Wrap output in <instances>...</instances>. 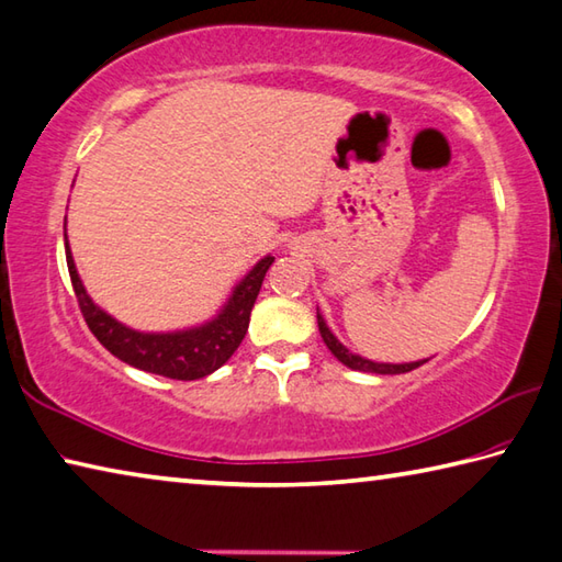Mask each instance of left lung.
Instances as JSON below:
<instances>
[{"mask_svg": "<svg viewBox=\"0 0 562 562\" xmlns=\"http://www.w3.org/2000/svg\"><path fill=\"white\" fill-rule=\"evenodd\" d=\"M316 322H319V334H322L324 344L329 346V351H331V353L336 356V359H339L344 366H349V369H353V371L395 375V373L413 371V369H417V366H423V363L427 361V359H425V361H415V363H373V361H369V359H361V356L351 353L349 349H346V346H341L339 339H336V336L329 331V326L324 324V319H322L319 314H316Z\"/></svg>", "mask_w": 562, "mask_h": 562, "instance_id": "obj_1", "label": "left lung"}]
</instances>
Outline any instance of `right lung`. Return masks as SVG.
<instances>
[{
    "label": "right lung",
    "instance_id": "add662e5",
    "mask_svg": "<svg viewBox=\"0 0 562 562\" xmlns=\"http://www.w3.org/2000/svg\"><path fill=\"white\" fill-rule=\"evenodd\" d=\"M66 262L70 282H74L78 307L83 312L88 329L93 331L95 339L103 344L112 356H117L120 361L135 366L139 371L165 375V379L196 381L221 369V366L236 353L240 341L246 339L252 304L258 300L265 272H268L274 258L268 255V258H262L246 274V280H243L236 292H233V297L216 319L196 326V329L177 334H142L122 326L120 322L112 319L110 314L95 307L93 300L88 297L83 282H80L76 272L74 255L68 250V243Z\"/></svg>",
    "mask_w": 562,
    "mask_h": 562
}]
</instances>
